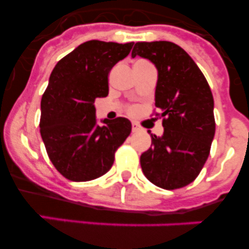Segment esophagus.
Wrapping results in <instances>:
<instances>
[{
    "mask_svg": "<svg viewBox=\"0 0 249 249\" xmlns=\"http://www.w3.org/2000/svg\"><path fill=\"white\" fill-rule=\"evenodd\" d=\"M140 126H138L137 123H133V124H132V132H133V133H135V132H138L140 131Z\"/></svg>",
    "mask_w": 249,
    "mask_h": 249,
    "instance_id": "34e87169",
    "label": "esophagus"
}]
</instances>
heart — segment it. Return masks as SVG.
<instances>
[{"mask_svg": "<svg viewBox=\"0 0 249 249\" xmlns=\"http://www.w3.org/2000/svg\"><path fill=\"white\" fill-rule=\"evenodd\" d=\"M128 111H129V112H131V113H132V112H135V108H133V107H131V108H129V109H128Z\"/></svg>", "mask_w": 249, "mask_h": 249, "instance_id": "heart-1", "label": "heart"}]
</instances>
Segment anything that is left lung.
<instances>
[{
  "label": "left lung",
  "mask_w": 249,
  "mask_h": 249,
  "mask_svg": "<svg viewBox=\"0 0 249 249\" xmlns=\"http://www.w3.org/2000/svg\"><path fill=\"white\" fill-rule=\"evenodd\" d=\"M155 63L158 71L156 107L163 118L162 137L141 155L149 182L177 190L197 178L210 156L215 132L213 96L206 77L183 48L168 41L137 42L132 57Z\"/></svg>",
  "instance_id": "obj_1"
}]
</instances>
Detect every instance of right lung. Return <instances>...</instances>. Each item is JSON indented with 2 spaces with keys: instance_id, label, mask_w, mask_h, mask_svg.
<instances>
[{
  "instance_id": "add662e5",
  "label": "right lung",
  "mask_w": 249,
  "mask_h": 249,
  "mask_svg": "<svg viewBox=\"0 0 249 249\" xmlns=\"http://www.w3.org/2000/svg\"><path fill=\"white\" fill-rule=\"evenodd\" d=\"M132 46L87 41L59 59L51 73L41 100L39 132L51 162L70 181H92L108 172L131 133L124 117L98 126L94 100L108 94L109 71Z\"/></svg>"
}]
</instances>
